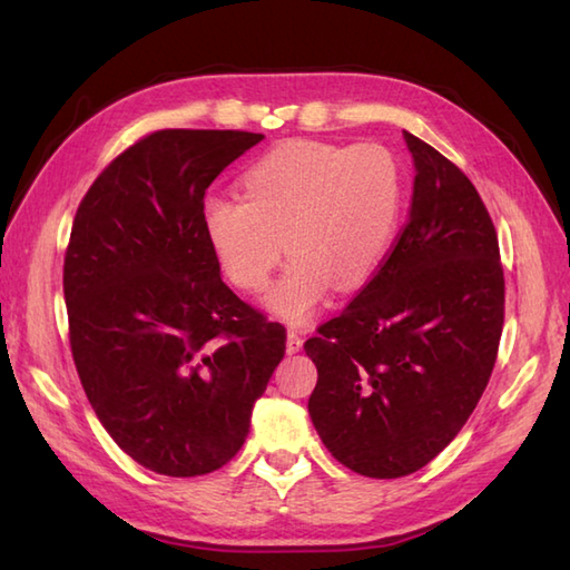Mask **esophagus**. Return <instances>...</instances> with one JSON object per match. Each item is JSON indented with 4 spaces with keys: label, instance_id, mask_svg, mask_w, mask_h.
I'll return each instance as SVG.
<instances>
[{
    "label": "esophagus",
    "instance_id": "obj_1",
    "mask_svg": "<svg viewBox=\"0 0 570 570\" xmlns=\"http://www.w3.org/2000/svg\"><path fill=\"white\" fill-rule=\"evenodd\" d=\"M301 347H304V337H301L296 331H288L286 333V353L296 355Z\"/></svg>",
    "mask_w": 570,
    "mask_h": 570
}]
</instances>
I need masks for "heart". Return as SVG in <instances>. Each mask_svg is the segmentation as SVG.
I'll list each match as a JSON object with an SVG mask.
<instances>
[{
  "label": "heart",
  "mask_w": 570,
  "mask_h": 570,
  "mask_svg": "<svg viewBox=\"0 0 570 570\" xmlns=\"http://www.w3.org/2000/svg\"><path fill=\"white\" fill-rule=\"evenodd\" d=\"M239 186L242 200L205 198V239L242 292H262L284 249L292 254L264 306L294 325L316 313L333 284L347 292L367 282L402 210V174L380 144L286 141L254 161Z\"/></svg>",
  "instance_id": "heart-1"
}]
</instances>
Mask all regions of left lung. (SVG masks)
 <instances>
[{"label": "left lung", "mask_w": 570, "mask_h": 570, "mask_svg": "<svg viewBox=\"0 0 570 570\" xmlns=\"http://www.w3.org/2000/svg\"><path fill=\"white\" fill-rule=\"evenodd\" d=\"M409 223L372 282L306 341L308 414L335 460L367 478L416 472L465 426L498 357V233L455 164L404 131Z\"/></svg>", "instance_id": "8db88e82"}]
</instances>
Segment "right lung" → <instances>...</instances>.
I'll return each mask as SVG.
<instances>
[{"instance_id": "1", "label": "right lung", "mask_w": 570, "mask_h": 570, "mask_svg": "<svg viewBox=\"0 0 570 570\" xmlns=\"http://www.w3.org/2000/svg\"><path fill=\"white\" fill-rule=\"evenodd\" d=\"M264 135L161 129L105 168L70 229V350L105 431L139 465L196 478L245 443L286 353L284 325L239 301L205 239V190Z\"/></svg>"}]
</instances>
